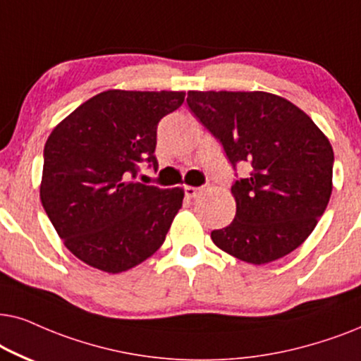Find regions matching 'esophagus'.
<instances>
[{
    "label": "esophagus",
    "mask_w": 361,
    "mask_h": 361,
    "mask_svg": "<svg viewBox=\"0 0 361 361\" xmlns=\"http://www.w3.org/2000/svg\"><path fill=\"white\" fill-rule=\"evenodd\" d=\"M201 191H203V188H196V186H185V195L188 196V198H196V196H200Z\"/></svg>",
    "instance_id": "obj_1"
}]
</instances>
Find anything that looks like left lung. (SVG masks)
I'll use <instances>...</instances> for the list:
<instances>
[{
  "label": "left lung",
  "instance_id": "obj_1",
  "mask_svg": "<svg viewBox=\"0 0 361 361\" xmlns=\"http://www.w3.org/2000/svg\"><path fill=\"white\" fill-rule=\"evenodd\" d=\"M188 107L223 145L234 181L233 223L211 233L219 249L244 262L287 256L310 236L329 204L334 150L304 110L269 92L190 90Z\"/></svg>",
  "mask_w": 361,
  "mask_h": 361
}]
</instances>
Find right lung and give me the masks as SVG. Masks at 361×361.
I'll list each match as a JSON object with an SVG mask.
<instances>
[{
	"label": "right lung",
	"instance_id": "add662e5",
	"mask_svg": "<svg viewBox=\"0 0 361 361\" xmlns=\"http://www.w3.org/2000/svg\"><path fill=\"white\" fill-rule=\"evenodd\" d=\"M183 100L185 92L173 90H105L51 132L41 203L64 246L87 266L128 271L165 241L185 191L135 178L143 161L158 168V122Z\"/></svg>",
	"mask_w": 361,
	"mask_h": 361
}]
</instances>
